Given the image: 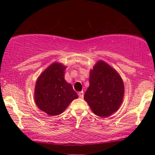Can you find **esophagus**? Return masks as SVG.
Returning a JSON list of instances; mask_svg holds the SVG:
<instances>
[{"instance_id":"obj_1","label":"esophagus","mask_w":155,"mask_h":155,"mask_svg":"<svg viewBox=\"0 0 155 155\" xmlns=\"http://www.w3.org/2000/svg\"><path fill=\"white\" fill-rule=\"evenodd\" d=\"M78 95H79V97H80V98H83V97H84V92H78Z\"/></svg>"}]
</instances>
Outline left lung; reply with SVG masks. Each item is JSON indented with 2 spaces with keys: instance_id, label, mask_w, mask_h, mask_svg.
<instances>
[{
  "instance_id": "obj_1",
  "label": "left lung",
  "mask_w": 155,
  "mask_h": 155,
  "mask_svg": "<svg viewBox=\"0 0 155 155\" xmlns=\"http://www.w3.org/2000/svg\"><path fill=\"white\" fill-rule=\"evenodd\" d=\"M124 85L115 70L99 61L91 70L90 87L84 99L92 111L100 117H108L117 111L122 102Z\"/></svg>"
}]
</instances>
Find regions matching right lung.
<instances>
[{
	"label": "right lung",
	"instance_id": "obj_1",
	"mask_svg": "<svg viewBox=\"0 0 155 155\" xmlns=\"http://www.w3.org/2000/svg\"><path fill=\"white\" fill-rule=\"evenodd\" d=\"M66 67L54 63L38 78L35 99L37 107L50 116L61 114L78 96L64 79Z\"/></svg>",
	"mask_w": 155,
	"mask_h": 155
}]
</instances>
